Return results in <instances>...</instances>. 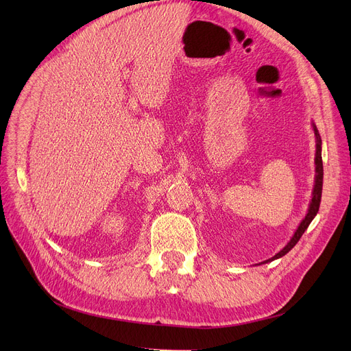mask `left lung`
<instances>
[{"label": "left lung", "mask_w": 351, "mask_h": 351, "mask_svg": "<svg viewBox=\"0 0 351 351\" xmlns=\"http://www.w3.org/2000/svg\"><path fill=\"white\" fill-rule=\"evenodd\" d=\"M313 131H315V136H316V158H315V163H316V178H315V188H313V196H311V202H310V206H308V210H307V215L306 217L302 220V223L299 225L298 230L294 232L293 237L290 239V242L278 253L274 254L271 259L269 261H265L262 263H269L271 261H276L279 259V257L285 256L286 253H289L294 246H296V243L300 241V237L303 236L304 230L308 228V225L311 223V220L315 219V216L317 215L319 212V208H320V202H322V189H323V160H322V138H320V134L317 131L316 125L313 123Z\"/></svg>", "instance_id": "8db88e82"}]
</instances>
